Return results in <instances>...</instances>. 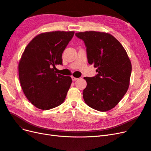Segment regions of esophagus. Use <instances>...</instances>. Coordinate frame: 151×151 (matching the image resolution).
<instances>
[{
    "label": "esophagus",
    "mask_w": 151,
    "mask_h": 151,
    "mask_svg": "<svg viewBox=\"0 0 151 151\" xmlns=\"http://www.w3.org/2000/svg\"><path fill=\"white\" fill-rule=\"evenodd\" d=\"M71 77H72V81H76V80H77V79H78V78H76V77H74V76H72Z\"/></svg>",
    "instance_id": "1"
}]
</instances>
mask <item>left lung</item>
Wrapping results in <instances>:
<instances>
[{
    "mask_svg": "<svg viewBox=\"0 0 151 151\" xmlns=\"http://www.w3.org/2000/svg\"><path fill=\"white\" fill-rule=\"evenodd\" d=\"M84 41L89 64L98 74L84 77L85 103L99 111L110 110L120 101L130 84L132 64L122 44L111 35L98 31L76 33Z\"/></svg>",
    "mask_w": 151,
    "mask_h": 151,
    "instance_id": "left-lung-1",
    "label": "left lung"
}]
</instances>
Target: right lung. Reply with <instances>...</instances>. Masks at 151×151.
<instances>
[{
    "mask_svg": "<svg viewBox=\"0 0 151 151\" xmlns=\"http://www.w3.org/2000/svg\"><path fill=\"white\" fill-rule=\"evenodd\" d=\"M74 35L60 31L41 33L22 53L18 65L19 81L26 97L36 108L48 110L64 101L72 79L54 69L62 64V53Z\"/></svg>",
    "mask_w": 151,
    "mask_h": 151,
    "instance_id": "right-lung-1",
    "label": "right lung"
}]
</instances>
